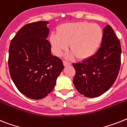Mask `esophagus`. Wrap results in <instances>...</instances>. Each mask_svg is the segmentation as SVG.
<instances>
[{"label": "esophagus", "mask_w": 127, "mask_h": 127, "mask_svg": "<svg viewBox=\"0 0 127 127\" xmlns=\"http://www.w3.org/2000/svg\"><path fill=\"white\" fill-rule=\"evenodd\" d=\"M63 64H64V66H67V65H71V63L68 62L67 61H64L63 62Z\"/></svg>", "instance_id": "obj_1"}]
</instances>
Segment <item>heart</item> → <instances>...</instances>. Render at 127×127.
Segmentation results:
<instances>
[{"mask_svg":"<svg viewBox=\"0 0 127 127\" xmlns=\"http://www.w3.org/2000/svg\"><path fill=\"white\" fill-rule=\"evenodd\" d=\"M102 38V30L97 24L87 22L68 23L60 26L57 33L50 36L54 54L60 55L69 45L71 56L86 59L96 52Z\"/></svg>","mask_w":127,"mask_h":127,"instance_id":"obj_1","label":"heart"}]
</instances>
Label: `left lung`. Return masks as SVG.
Returning <instances> with one entry per match:
<instances>
[{"label": "left lung", "mask_w": 127, "mask_h": 127, "mask_svg": "<svg viewBox=\"0 0 127 127\" xmlns=\"http://www.w3.org/2000/svg\"><path fill=\"white\" fill-rule=\"evenodd\" d=\"M121 44L110 25L103 29L102 42L96 53L81 62L73 64L76 71L73 84L88 98L99 97L110 88L121 65Z\"/></svg>", "instance_id": "1"}]
</instances>
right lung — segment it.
Listing matches in <instances>:
<instances>
[{"mask_svg":"<svg viewBox=\"0 0 127 127\" xmlns=\"http://www.w3.org/2000/svg\"><path fill=\"white\" fill-rule=\"evenodd\" d=\"M47 21L27 24L11 41L8 67L11 79L21 94L30 99L49 95L64 69L61 60L51 54L47 40Z\"/></svg>","mask_w":127,"mask_h":127,"instance_id":"right-lung-1","label":"right lung"}]
</instances>
